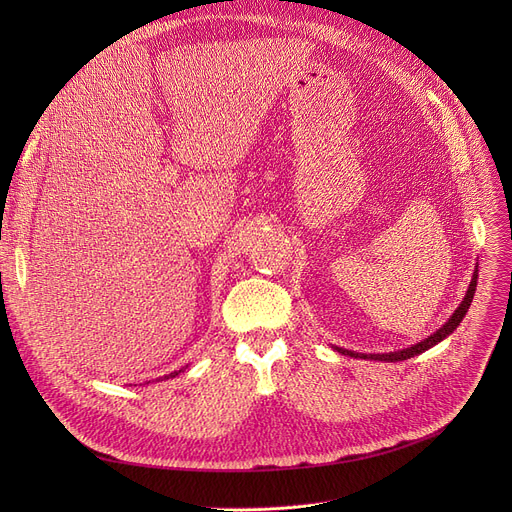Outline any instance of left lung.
Masks as SVG:
<instances>
[{
    "mask_svg": "<svg viewBox=\"0 0 512 512\" xmlns=\"http://www.w3.org/2000/svg\"><path fill=\"white\" fill-rule=\"evenodd\" d=\"M477 272H479V270H477V265H475L471 284H469V288H467V292H465V297H463L461 305L454 309V313L448 317V321H446V324H444L440 330H436L432 336H427L425 340H421V342H417V344H413V346H409V348H402V351H394V353H378V355H367V353L346 351V348H340V346H334V351H338V353H342V355H348V357H355V359H357V357H361V359L386 361V363L407 361V359H411V357H417V355H421V353L429 351V348L436 346V344H438V342H442L444 338H448L456 328L461 326V321H463V317L467 315V311H469V307H471L473 294H475V288H477Z\"/></svg>",
    "mask_w": 512,
    "mask_h": 512,
    "instance_id": "left-lung-1",
    "label": "left lung"
}]
</instances>
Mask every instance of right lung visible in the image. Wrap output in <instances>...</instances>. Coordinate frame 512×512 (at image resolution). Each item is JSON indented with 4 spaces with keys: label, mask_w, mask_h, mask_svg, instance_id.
Returning <instances> with one entry per match:
<instances>
[{
    "label": "right lung",
    "mask_w": 512,
    "mask_h": 512,
    "mask_svg": "<svg viewBox=\"0 0 512 512\" xmlns=\"http://www.w3.org/2000/svg\"><path fill=\"white\" fill-rule=\"evenodd\" d=\"M186 367H188V365H186ZM186 367H182V369H178V371H172V373H168V375H164V380H170V378H176V375H178V373H182V371H184V369H186ZM147 384H149V382H147Z\"/></svg>",
    "instance_id": "add662e5"
}]
</instances>
